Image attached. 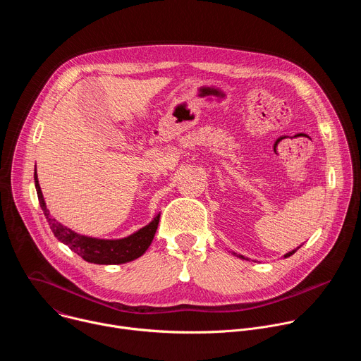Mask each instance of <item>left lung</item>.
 Here are the masks:
<instances>
[{
    "label": "left lung",
    "mask_w": 361,
    "mask_h": 361,
    "mask_svg": "<svg viewBox=\"0 0 361 361\" xmlns=\"http://www.w3.org/2000/svg\"><path fill=\"white\" fill-rule=\"evenodd\" d=\"M300 247H301V245H300ZM300 247H297V248H295V250H291V251H288V252H287V254H284V259H287V257H290V255H293V254H294V252H295V251H297V250H298V248H300ZM237 257H240V259H243V260H248V259H245V257H244V255H240V254H238V255H237Z\"/></svg>",
    "instance_id": "left-lung-1"
}]
</instances>
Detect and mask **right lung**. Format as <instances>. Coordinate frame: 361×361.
Returning a JSON list of instances; mask_svg holds the SVG:
<instances>
[{"label": "right lung", "instance_id": "1", "mask_svg": "<svg viewBox=\"0 0 361 361\" xmlns=\"http://www.w3.org/2000/svg\"><path fill=\"white\" fill-rule=\"evenodd\" d=\"M34 181H35V190H37L39 205L44 212V216L48 221L51 231L54 233L59 241L68 245L70 250H73L75 254L82 257V259L88 263L107 266V264H124V263L133 262L147 251L154 235H156V231L160 223V214L154 217L147 226H144L138 231L124 238L107 240V238H95V237L78 234L71 228L63 226L60 221H57L53 216L49 214V210L47 209L44 195L38 183L37 169L34 170Z\"/></svg>", "mask_w": 361, "mask_h": 361}]
</instances>
